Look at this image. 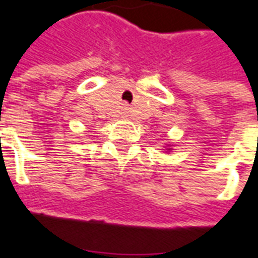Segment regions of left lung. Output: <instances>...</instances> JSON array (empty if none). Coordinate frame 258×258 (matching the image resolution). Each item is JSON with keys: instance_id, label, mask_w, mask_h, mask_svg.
I'll use <instances>...</instances> for the list:
<instances>
[{"instance_id": "1", "label": "left lung", "mask_w": 258, "mask_h": 258, "mask_svg": "<svg viewBox=\"0 0 258 258\" xmlns=\"http://www.w3.org/2000/svg\"><path fill=\"white\" fill-rule=\"evenodd\" d=\"M170 151H171V146L168 145V146H167V151H166V152H170Z\"/></svg>"}]
</instances>
